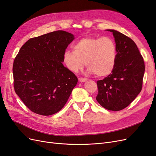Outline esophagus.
Instances as JSON below:
<instances>
[{"instance_id":"esophagus-1","label":"esophagus","mask_w":156,"mask_h":156,"mask_svg":"<svg viewBox=\"0 0 156 156\" xmlns=\"http://www.w3.org/2000/svg\"><path fill=\"white\" fill-rule=\"evenodd\" d=\"M79 81H80V82H86V81H88V79H86V78H79Z\"/></svg>"}]
</instances>
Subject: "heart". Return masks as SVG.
Instances as JSON below:
<instances>
[{
    "label": "heart",
    "mask_w": 156,
    "mask_h": 156,
    "mask_svg": "<svg viewBox=\"0 0 156 156\" xmlns=\"http://www.w3.org/2000/svg\"><path fill=\"white\" fill-rule=\"evenodd\" d=\"M73 51H66L63 62L70 72H78L85 64L87 72L98 77H106L114 69L117 58L115 41L107 36L85 37L72 46Z\"/></svg>",
    "instance_id": "b5f03b06"
}]
</instances>
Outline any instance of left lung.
I'll return each instance as SVG.
<instances>
[{
  "label": "left lung",
  "instance_id": "left-lung-1",
  "mask_svg": "<svg viewBox=\"0 0 156 156\" xmlns=\"http://www.w3.org/2000/svg\"><path fill=\"white\" fill-rule=\"evenodd\" d=\"M117 48L115 67L111 74L97 82L96 100L106 109H124L140 92L145 66L137 46L129 37L112 29Z\"/></svg>",
  "mask_w": 156,
  "mask_h": 156
}]
</instances>
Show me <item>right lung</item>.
Returning a JSON list of instances; mask_svg holds the SVG:
<instances>
[{"label": "right lung", "instance_id": "right-lung-1", "mask_svg": "<svg viewBox=\"0 0 156 156\" xmlns=\"http://www.w3.org/2000/svg\"><path fill=\"white\" fill-rule=\"evenodd\" d=\"M75 39L64 30L28 40L14 60V89L30 111L49 116L66 103L78 79L64 66L63 54Z\"/></svg>", "mask_w": 156, "mask_h": 156}]
</instances>
